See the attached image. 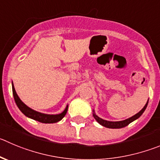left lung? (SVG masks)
Returning a JSON list of instances; mask_svg holds the SVG:
<instances>
[{
    "label": "left lung",
    "mask_w": 160,
    "mask_h": 160,
    "mask_svg": "<svg viewBox=\"0 0 160 160\" xmlns=\"http://www.w3.org/2000/svg\"><path fill=\"white\" fill-rule=\"evenodd\" d=\"M148 103V101L147 102V103L145 104L144 107H143L142 110L141 111H139L137 114H136L135 115H133L132 117L129 118L128 119H125V120L123 121H119V122H110V121H107V120H103V119L100 118L99 117L95 114V111L93 110V117L95 118V120L97 121L98 123L100 124L101 125L104 126V127L107 128H110V129H121V128L125 127V126H127L129 124H130L131 122H132L133 121L137 120V118L141 117L142 115V114L144 113V111L145 110V109L147 108Z\"/></svg>",
    "instance_id": "obj_1"
}]
</instances>
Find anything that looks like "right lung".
<instances>
[{"label": "right lung", "mask_w": 160, "mask_h": 160, "mask_svg": "<svg viewBox=\"0 0 160 160\" xmlns=\"http://www.w3.org/2000/svg\"><path fill=\"white\" fill-rule=\"evenodd\" d=\"M12 94L13 96H14L15 102H16V105H17L18 108L20 110V111H21L25 116H27V117L30 118L31 119H34V120L35 121H38V122H42V123H56V122L61 121L64 117H65V115L67 113V110H68V105H67L65 110L59 114H42V113H40V112L35 111V110H32V109L28 107L26 104H24L22 102L21 99L19 98L18 95L16 94L15 88L14 86H13V83Z\"/></svg>", "instance_id": "1"}]
</instances>
